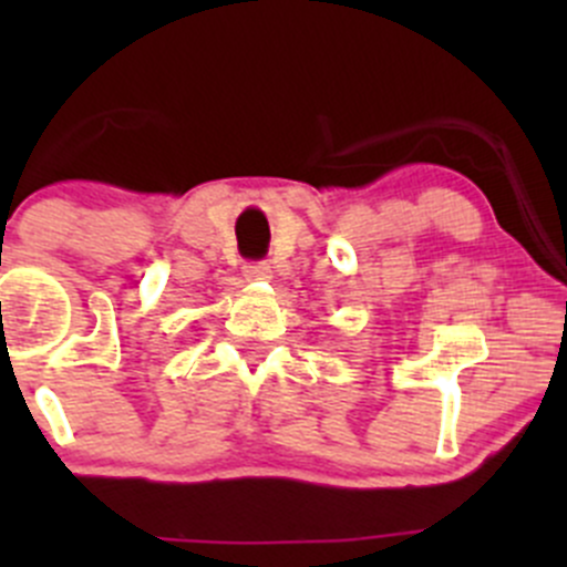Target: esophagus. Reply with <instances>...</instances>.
<instances>
[{"mask_svg": "<svg viewBox=\"0 0 567 567\" xmlns=\"http://www.w3.org/2000/svg\"><path fill=\"white\" fill-rule=\"evenodd\" d=\"M244 277L249 282H262V279H271V266L266 260H257V262H247L244 266Z\"/></svg>", "mask_w": 567, "mask_h": 567, "instance_id": "esophagus-1", "label": "esophagus"}]
</instances>
